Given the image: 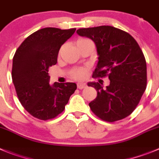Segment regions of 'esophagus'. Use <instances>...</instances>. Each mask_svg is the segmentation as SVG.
Returning a JSON list of instances; mask_svg holds the SVG:
<instances>
[{"instance_id":"obj_1","label":"esophagus","mask_w":159,"mask_h":159,"mask_svg":"<svg viewBox=\"0 0 159 159\" xmlns=\"http://www.w3.org/2000/svg\"><path fill=\"white\" fill-rule=\"evenodd\" d=\"M77 86H78V89H83L85 88L87 85L85 83H78V84H77Z\"/></svg>"}]
</instances>
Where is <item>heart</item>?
Masks as SVG:
<instances>
[{
	"instance_id": "obj_1",
	"label": "heart",
	"mask_w": 159,
	"mask_h": 159,
	"mask_svg": "<svg viewBox=\"0 0 159 159\" xmlns=\"http://www.w3.org/2000/svg\"><path fill=\"white\" fill-rule=\"evenodd\" d=\"M88 41V39H85V38H81V39H79L78 42H81V41ZM87 75H88V69L84 67H79L76 68V69H74L73 70L70 71V76L71 78L75 80H83L87 77Z\"/></svg>"
}]
</instances>
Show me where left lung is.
Masks as SVG:
<instances>
[{
	"label": "left lung",
	"instance_id": "left-lung-1",
	"mask_svg": "<svg viewBox=\"0 0 159 159\" xmlns=\"http://www.w3.org/2000/svg\"><path fill=\"white\" fill-rule=\"evenodd\" d=\"M78 34L89 38L97 48V66L93 78L108 77L110 84L103 89L88 83L97 91L89 103L91 111L108 122L121 120L133 112L146 89L147 63L136 40L124 30L111 26L81 28Z\"/></svg>",
	"mask_w": 159,
	"mask_h": 159
}]
</instances>
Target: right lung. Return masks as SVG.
<instances>
[{"mask_svg":"<svg viewBox=\"0 0 159 159\" xmlns=\"http://www.w3.org/2000/svg\"><path fill=\"white\" fill-rule=\"evenodd\" d=\"M76 29L46 27L26 38L13 57L11 78L22 106L40 120L55 118L64 111L75 83L49 84L48 67L56 65L59 48Z\"/></svg>","mask_w":159,"mask_h":159,"instance_id":"1","label":"right lung"}]
</instances>
